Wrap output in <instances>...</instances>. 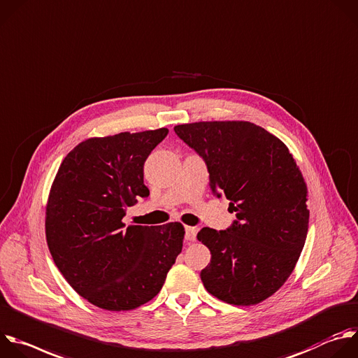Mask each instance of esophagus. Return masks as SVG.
Returning <instances> with one entry per match:
<instances>
[{
	"mask_svg": "<svg viewBox=\"0 0 358 358\" xmlns=\"http://www.w3.org/2000/svg\"><path fill=\"white\" fill-rule=\"evenodd\" d=\"M196 233H197V229L196 227H186V241H194L196 240Z\"/></svg>",
	"mask_w": 358,
	"mask_h": 358,
	"instance_id": "obj_1",
	"label": "esophagus"
}]
</instances>
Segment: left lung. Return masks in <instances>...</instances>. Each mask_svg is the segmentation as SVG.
I'll list each match as a JSON object with an SVG mask.
<instances>
[{"instance_id":"1","label":"left lung","mask_w":358,"mask_h":358,"mask_svg":"<svg viewBox=\"0 0 358 358\" xmlns=\"http://www.w3.org/2000/svg\"><path fill=\"white\" fill-rule=\"evenodd\" d=\"M175 132L206 161L211 192L226 196L237 217L227 230L197 233L211 254L200 272L204 288L236 306L268 299L292 273L308 236V187L292 154L248 121H200Z\"/></svg>"}]
</instances>
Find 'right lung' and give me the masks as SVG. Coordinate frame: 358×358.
Instances as JSON below:
<instances>
[{
    "instance_id": "right-lung-1",
    "label": "right lung",
    "mask_w": 358,
    "mask_h": 358,
    "mask_svg": "<svg viewBox=\"0 0 358 358\" xmlns=\"http://www.w3.org/2000/svg\"><path fill=\"white\" fill-rule=\"evenodd\" d=\"M168 132L89 138L66 155L52 183L45 219L52 258L70 287L104 310H131L155 298L182 251L178 222H122L127 207L150 196L144 164Z\"/></svg>"
}]
</instances>
